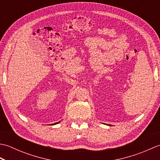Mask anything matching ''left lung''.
I'll list each match as a JSON object with an SVG mask.
<instances>
[{
	"instance_id": "left-lung-1",
	"label": "left lung",
	"mask_w": 160,
	"mask_h": 160,
	"mask_svg": "<svg viewBox=\"0 0 160 160\" xmlns=\"http://www.w3.org/2000/svg\"><path fill=\"white\" fill-rule=\"evenodd\" d=\"M107 125H108V126H111V125H110V124H107Z\"/></svg>"
}]
</instances>
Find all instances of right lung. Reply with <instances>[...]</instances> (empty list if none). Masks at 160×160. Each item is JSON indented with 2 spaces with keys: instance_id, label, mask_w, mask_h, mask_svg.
I'll return each mask as SVG.
<instances>
[{
  "instance_id": "add662e5",
  "label": "right lung",
  "mask_w": 160,
  "mask_h": 160,
  "mask_svg": "<svg viewBox=\"0 0 160 160\" xmlns=\"http://www.w3.org/2000/svg\"><path fill=\"white\" fill-rule=\"evenodd\" d=\"M59 122H60H60H56V123H54V124H53H53H58V123H59Z\"/></svg>"
}]
</instances>
